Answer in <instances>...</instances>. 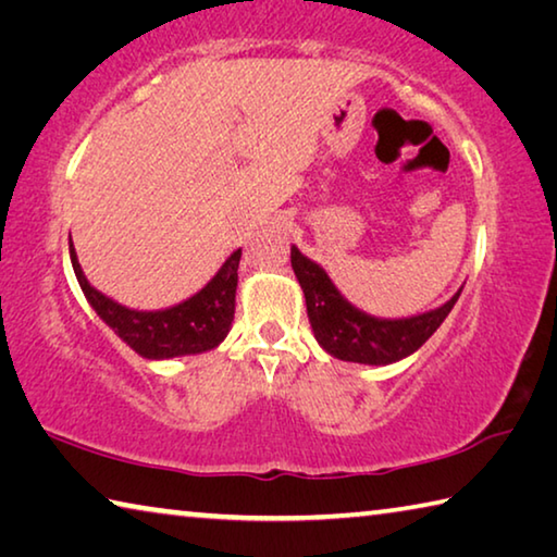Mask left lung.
<instances>
[{"mask_svg":"<svg viewBox=\"0 0 557 557\" xmlns=\"http://www.w3.org/2000/svg\"><path fill=\"white\" fill-rule=\"evenodd\" d=\"M289 258L299 287L305 292L307 317L309 324H312L314 338L329 356L338 358V361L366 366H388L403 361L437 332L461 295L459 287L449 301L437 309H430V312L403 319H383L354 307L338 292L332 277L326 275V270L307 256H301L295 245H292Z\"/></svg>","mask_w":557,"mask_h":557,"instance_id":"obj_1","label":"left lung"}]
</instances>
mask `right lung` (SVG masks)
I'll use <instances>...</instances> for the list:
<instances>
[{"label": "right lung", "mask_w": 557, "mask_h": 557, "mask_svg": "<svg viewBox=\"0 0 557 557\" xmlns=\"http://www.w3.org/2000/svg\"><path fill=\"white\" fill-rule=\"evenodd\" d=\"M73 272L78 277L83 295L96 309V314L125 342L132 351L149 361H164V358L194 356L211 351L231 332L235 314V287H238L240 248L231 252L221 270L206 282V285L174 307L154 309V312H139L120 301L102 295L88 282L78 256H75L73 240L69 238Z\"/></svg>", "instance_id": "right-lung-1"}]
</instances>
